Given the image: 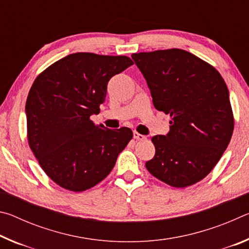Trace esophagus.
<instances>
[{
  "instance_id": "obj_1",
  "label": "esophagus",
  "mask_w": 249,
  "mask_h": 249,
  "mask_svg": "<svg viewBox=\"0 0 249 249\" xmlns=\"http://www.w3.org/2000/svg\"><path fill=\"white\" fill-rule=\"evenodd\" d=\"M134 138L136 141H145L146 136H144V135H142V134L137 133V132H134Z\"/></svg>"
}]
</instances>
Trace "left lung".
<instances>
[{
  "label": "left lung",
  "instance_id": "left-lung-1",
  "mask_svg": "<svg viewBox=\"0 0 249 249\" xmlns=\"http://www.w3.org/2000/svg\"><path fill=\"white\" fill-rule=\"evenodd\" d=\"M156 109L169 114L170 130L151 138L156 154L146 162L151 175L175 188L208 176L234 130L230 93L220 72L182 49L133 53Z\"/></svg>",
  "mask_w": 249,
  "mask_h": 249
}]
</instances>
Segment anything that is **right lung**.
Listing matches in <instances>:
<instances>
[{
  "mask_svg": "<svg viewBox=\"0 0 249 249\" xmlns=\"http://www.w3.org/2000/svg\"><path fill=\"white\" fill-rule=\"evenodd\" d=\"M133 65L126 56L71 53L35 79L26 101L28 144L53 182L81 192L101 182L133 137L132 129L95 125L107 82Z\"/></svg>",
  "mask_w": 249,
  "mask_h": 249,
  "instance_id": "1",
  "label": "right lung"
}]
</instances>
